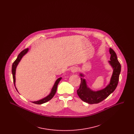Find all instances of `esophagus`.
<instances>
[{
	"mask_svg": "<svg viewBox=\"0 0 134 134\" xmlns=\"http://www.w3.org/2000/svg\"><path fill=\"white\" fill-rule=\"evenodd\" d=\"M78 70V68H77L76 67H73L71 69V71L72 73H75Z\"/></svg>",
	"mask_w": 134,
	"mask_h": 134,
	"instance_id": "1",
	"label": "esophagus"
}]
</instances>
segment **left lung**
Here are the masks:
<instances>
[{
  "mask_svg": "<svg viewBox=\"0 0 134 134\" xmlns=\"http://www.w3.org/2000/svg\"><path fill=\"white\" fill-rule=\"evenodd\" d=\"M110 54L109 65L111 66L113 71L110 81L104 88L94 91L88 87L85 79L81 78V83L77 93L80 98L84 102L89 104L98 103L107 98L116 88L119 80V75L121 71V66L119 63L116 53L110 48L109 50ZM80 76L84 77V75L80 73Z\"/></svg>",
  "mask_w": 134,
  "mask_h": 134,
  "instance_id": "1",
  "label": "left lung"
}]
</instances>
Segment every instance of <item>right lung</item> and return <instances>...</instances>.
Returning <instances> with one entry per match:
<instances>
[{"label":"right lung","mask_w":134,"mask_h":134,"mask_svg":"<svg viewBox=\"0 0 134 134\" xmlns=\"http://www.w3.org/2000/svg\"><path fill=\"white\" fill-rule=\"evenodd\" d=\"M29 50V49H26L25 50L21 51L18 56V57L16 58V59L15 60V61L13 62V63L12 65V74H13V83L14 84L15 87L16 89V90L18 91V89L16 88V86H15V74H16V67L18 65V64H19V62L20 61V60H21L22 58L28 52V51ZM62 77H60L59 78H58L56 80L55 82L54 83L52 88L51 89V92L47 96L45 97L44 98L40 99L37 101H35V102H31L35 103V104H41L43 103H44L45 102H48V101H49L50 100H51V99L53 97V96L55 94L57 89V86L58 84L59 83L60 81L61 80Z\"/></svg>","instance_id":"right-lung-1"}]
</instances>
